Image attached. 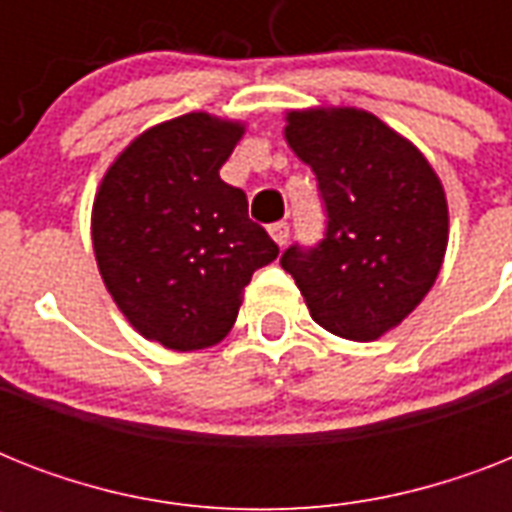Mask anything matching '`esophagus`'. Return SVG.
<instances>
[{"mask_svg": "<svg viewBox=\"0 0 512 512\" xmlns=\"http://www.w3.org/2000/svg\"><path fill=\"white\" fill-rule=\"evenodd\" d=\"M268 231H271V239L276 241L279 247H284V244H287V239H289V223L279 220V223H273L271 228H268Z\"/></svg>", "mask_w": 512, "mask_h": 512, "instance_id": "esophagus-1", "label": "esophagus"}]
</instances>
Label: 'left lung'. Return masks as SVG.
I'll list each match as a JSON object with an SVG mask.
<instances>
[{
    "instance_id": "left-lung-1",
    "label": "left lung",
    "mask_w": 512,
    "mask_h": 512,
    "mask_svg": "<svg viewBox=\"0 0 512 512\" xmlns=\"http://www.w3.org/2000/svg\"><path fill=\"white\" fill-rule=\"evenodd\" d=\"M284 138L316 172L327 233L281 255L313 321L369 342L398 327L436 284L449 241L444 185L396 130L361 108L289 111Z\"/></svg>"
}]
</instances>
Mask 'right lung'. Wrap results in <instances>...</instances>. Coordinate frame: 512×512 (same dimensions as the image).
<instances>
[{
    "label": "right lung",
    "instance_id": "1",
    "mask_svg": "<svg viewBox=\"0 0 512 512\" xmlns=\"http://www.w3.org/2000/svg\"><path fill=\"white\" fill-rule=\"evenodd\" d=\"M244 124L204 111L132 140L92 204L103 284L146 340L209 348L231 332L252 273L279 257L249 220L247 193L220 180Z\"/></svg>",
    "mask_w": 512,
    "mask_h": 512
}]
</instances>
